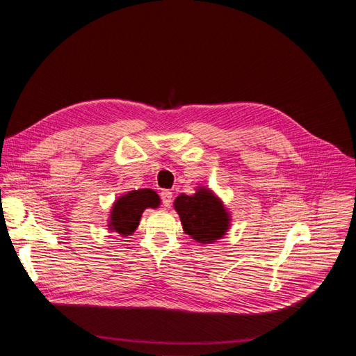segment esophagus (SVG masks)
Returning a JSON list of instances; mask_svg holds the SVG:
<instances>
[{"label":"esophagus","mask_w":356,"mask_h":356,"mask_svg":"<svg viewBox=\"0 0 356 356\" xmlns=\"http://www.w3.org/2000/svg\"><path fill=\"white\" fill-rule=\"evenodd\" d=\"M160 197H161V203H163V207L169 208L172 204V193L170 191H163L160 195Z\"/></svg>","instance_id":"esophagus-1"}]
</instances>
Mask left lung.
Returning a JSON list of instances; mask_svg holds the SVG:
<instances>
[{"instance_id": "1", "label": "left lung", "mask_w": 356, "mask_h": 356, "mask_svg": "<svg viewBox=\"0 0 356 356\" xmlns=\"http://www.w3.org/2000/svg\"><path fill=\"white\" fill-rule=\"evenodd\" d=\"M174 208L178 212L182 229L199 243H213L229 232L230 212L222 200L207 187H197L195 195H179Z\"/></svg>"}]
</instances>
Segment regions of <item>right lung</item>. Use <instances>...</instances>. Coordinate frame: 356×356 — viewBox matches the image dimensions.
Wrapping results in <instances>:
<instances>
[{
	"label": "right lung",
	"instance_id": "1",
	"mask_svg": "<svg viewBox=\"0 0 356 356\" xmlns=\"http://www.w3.org/2000/svg\"><path fill=\"white\" fill-rule=\"evenodd\" d=\"M160 204V197L152 188H139L127 191L118 197L111 207L108 218V230L115 232L123 238L131 236L141 221L143 212L147 208L156 209Z\"/></svg>",
	"mask_w": 356,
	"mask_h": 356
}]
</instances>
